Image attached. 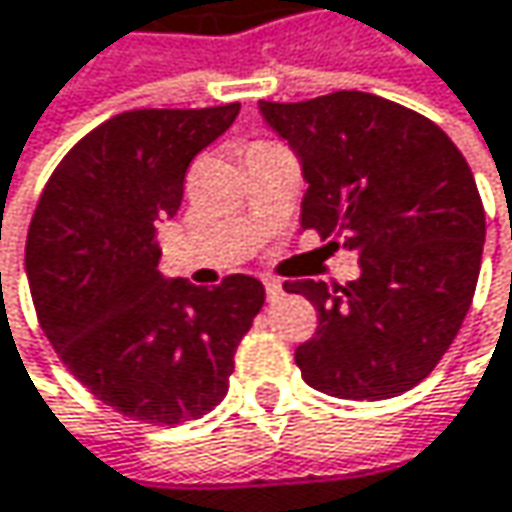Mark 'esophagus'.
<instances>
[{
	"label": "esophagus",
	"instance_id": "1",
	"mask_svg": "<svg viewBox=\"0 0 512 512\" xmlns=\"http://www.w3.org/2000/svg\"><path fill=\"white\" fill-rule=\"evenodd\" d=\"M263 287H266V299L269 302H278L284 296V284L278 278H263Z\"/></svg>",
	"mask_w": 512,
	"mask_h": 512
}]
</instances>
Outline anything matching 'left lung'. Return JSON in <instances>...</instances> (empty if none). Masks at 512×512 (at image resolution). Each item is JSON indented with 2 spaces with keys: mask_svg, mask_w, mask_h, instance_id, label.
Masks as SVG:
<instances>
[{
  "mask_svg": "<svg viewBox=\"0 0 512 512\" xmlns=\"http://www.w3.org/2000/svg\"><path fill=\"white\" fill-rule=\"evenodd\" d=\"M302 161V228L354 249L360 278L287 281L319 313L296 349L319 393L378 401L425 381L475 296L487 237L472 169L437 122L375 93L260 102Z\"/></svg>",
  "mask_w": 512,
  "mask_h": 512,
  "instance_id": "1",
  "label": "left lung"
}]
</instances>
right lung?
Masks as SVG:
<instances>
[{
  "label": "right lung",
  "mask_w": 512,
  "mask_h": 512,
  "mask_svg": "<svg viewBox=\"0 0 512 512\" xmlns=\"http://www.w3.org/2000/svg\"><path fill=\"white\" fill-rule=\"evenodd\" d=\"M237 114L240 102L117 114L64 155L31 216L25 272L40 328L128 419L181 425L213 410L266 299L252 275L205 290L158 272L155 225L178 213L187 166Z\"/></svg>",
  "instance_id": "1"
}]
</instances>
